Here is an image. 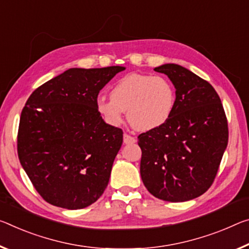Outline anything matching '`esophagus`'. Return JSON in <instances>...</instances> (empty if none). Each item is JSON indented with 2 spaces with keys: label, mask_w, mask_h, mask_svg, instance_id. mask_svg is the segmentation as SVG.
<instances>
[{
  "label": "esophagus",
  "mask_w": 249,
  "mask_h": 249,
  "mask_svg": "<svg viewBox=\"0 0 249 249\" xmlns=\"http://www.w3.org/2000/svg\"><path fill=\"white\" fill-rule=\"evenodd\" d=\"M135 142H136L135 137L129 135V134H127V133L124 134V143L125 144H133V143H135Z\"/></svg>",
  "instance_id": "esophagus-1"
}]
</instances>
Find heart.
Masks as SVG:
<instances>
[{"mask_svg":"<svg viewBox=\"0 0 249 249\" xmlns=\"http://www.w3.org/2000/svg\"><path fill=\"white\" fill-rule=\"evenodd\" d=\"M175 90L166 78L145 74H129L110 90V98L100 96L97 112L108 124L120 125L123 114L132 127L149 131L164 124L174 109Z\"/></svg>","mask_w":249,"mask_h":249,"instance_id":"heart-1","label":"heart"}]
</instances>
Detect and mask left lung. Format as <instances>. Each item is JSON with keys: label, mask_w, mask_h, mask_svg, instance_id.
<instances>
[{"label": "left lung", "mask_w": 249, "mask_h": 249, "mask_svg": "<svg viewBox=\"0 0 249 249\" xmlns=\"http://www.w3.org/2000/svg\"><path fill=\"white\" fill-rule=\"evenodd\" d=\"M176 89L164 124L139 135L141 177L147 191L167 202H186L214 183L228 143L222 101L207 81L177 64L154 69Z\"/></svg>", "instance_id": "1"}]
</instances>
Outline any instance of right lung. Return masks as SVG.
Wrapping results in <instances>:
<instances>
[{
	"instance_id": "obj_1",
	"label": "right lung",
	"mask_w": 249,
	"mask_h": 249,
	"mask_svg": "<svg viewBox=\"0 0 249 249\" xmlns=\"http://www.w3.org/2000/svg\"><path fill=\"white\" fill-rule=\"evenodd\" d=\"M124 70L70 69L27 98L19 118L18 155L45 202L81 210L104 193L123 131L105 123L96 101L100 90Z\"/></svg>"
}]
</instances>
